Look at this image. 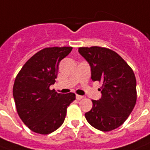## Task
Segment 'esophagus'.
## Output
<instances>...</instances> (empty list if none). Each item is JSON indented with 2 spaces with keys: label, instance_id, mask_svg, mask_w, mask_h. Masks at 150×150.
Wrapping results in <instances>:
<instances>
[{
  "label": "esophagus",
  "instance_id": "34e87169",
  "mask_svg": "<svg viewBox=\"0 0 150 150\" xmlns=\"http://www.w3.org/2000/svg\"><path fill=\"white\" fill-rule=\"evenodd\" d=\"M76 100H81V99H82V98H83V96L76 95Z\"/></svg>",
  "mask_w": 150,
  "mask_h": 150
}]
</instances>
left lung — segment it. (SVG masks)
Listing matches in <instances>:
<instances>
[{"instance_id":"left-lung-1","label":"left lung","mask_w":150,"mask_h":150,"mask_svg":"<svg viewBox=\"0 0 150 150\" xmlns=\"http://www.w3.org/2000/svg\"><path fill=\"white\" fill-rule=\"evenodd\" d=\"M78 52L88 62L93 81L102 83L101 98L92 100L93 107L85 114L93 127L108 132L124 123L135 106L136 77L121 56L99 46L81 47Z\"/></svg>"}]
</instances>
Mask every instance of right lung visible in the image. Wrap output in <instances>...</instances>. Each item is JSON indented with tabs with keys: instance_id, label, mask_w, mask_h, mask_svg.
Instances as JSON below:
<instances>
[{
	"instance_id": "add662e5",
	"label": "right lung",
	"mask_w": 150,
	"mask_h": 150,
	"mask_svg": "<svg viewBox=\"0 0 150 150\" xmlns=\"http://www.w3.org/2000/svg\"><path fill=\"white\" fill-rule=\"evenodd\" d=\"M72 47L45 48L29 59L15 79L13 88L20 118L29 129L49 134L64 121L68 106L75 99L73 93H57L50 86L55 83L59 63Z\"/></svg>"
}]
</instances>
